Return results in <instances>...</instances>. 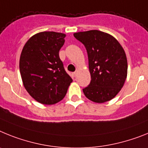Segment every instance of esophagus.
Segmentation results:
<instances>
[{
  "mask_svg": "<svg viewBox=\"0 0 148 148\" xmlns=\"http://www.w3.org/2000/svg\"><path fill=\"white\" fill-rule=\"evenodd\" d=\"M77 73H78V71L77 70V71H74V72L73 73V75H74V77H77Z\"/></svg>",
  "mask_w": 148,
  "mask_h": 148,
  "instance_id": "1",
  "label": "esophagus"
}]
</instances>
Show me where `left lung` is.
<instances>
[{"label":"left lung","instance_id":"8db88e82","mask_svg":"<svg viewBox=\"0 0 148 148\" xmlns=\"http://www.w3.org/2000/svg\"><path fill=\"white\" fill-rule=\"evenodd\" d=\"M74 36L88 53L91 82L83 89L85 96L98 103L110 101L124 86L127 76L124 48L115 37L97 29L78 32Z\"/></svg>","mask_w":148,"mask_h":148}]
</instances>
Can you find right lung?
Wrapping results in <instances>:
<instances>
[{
  "instance_id": "obj_1",
  "label": "right lung",
  "mask_w": 148,
  "mask_h": 148,
  "mask_svg": "<svg viewBox=\"0 0 148 148\" xmlns=\"http://www.w3.org/2000/svg\"><path fill=\"white\" fill-rule=\"evenodd\" d=\"M65 36L53 31L36 33L28 39L21 53L19 69L24 88L42 104L62 101L72 82L59 56Z\"/></svg>"
}]
</instances>
